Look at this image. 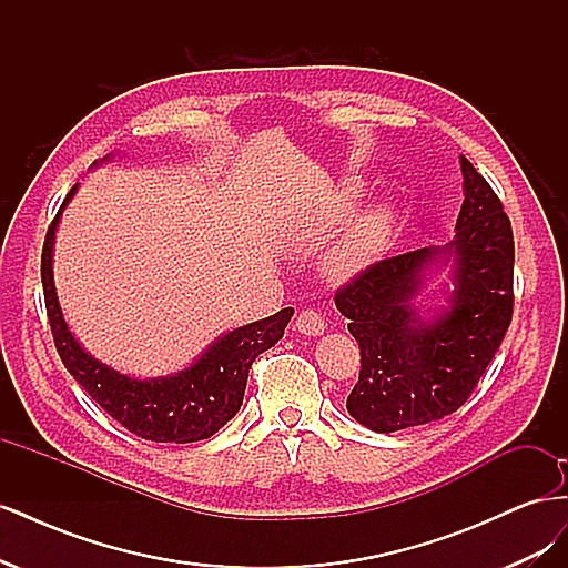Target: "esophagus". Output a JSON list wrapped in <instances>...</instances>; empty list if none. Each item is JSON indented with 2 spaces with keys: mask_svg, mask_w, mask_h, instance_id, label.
I'll return each mask as SVG.
<instances>
[{
  "mask_svg": "<svg viewBox=\"0 0 568 568\" xmlns=\"http://www.w3.org/2000/svg\"><path fill=\"white\" fill-rule=\"evenodd\" d=\"M296 329L305 336H320V334H324L326 324H324V317L317 311L307 307V311H301L296 315Z\"/></svg>",
  "mask_w": 568,
  "mask_h": 568,
  "instance_id": "esophagus-1",
  "label": "esophagus"
}]
</instances>
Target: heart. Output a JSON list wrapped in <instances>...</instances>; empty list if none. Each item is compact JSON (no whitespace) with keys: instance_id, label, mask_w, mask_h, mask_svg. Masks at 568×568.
<instances>
[{"instance_id":"1","label":"heart","mask_w":568,"mask_h":568,"mask_svg":"<svg viewBox=\"0 0 568 568\" xmlns=\"http://www.w3.org/2000/svg\"><path fill=\"white\" fill-rule=\"evenodd\" d=\"M357 199V184L341 186V192L307 220L305 236L315 239V242L332 236L336 230L346 225V220L355 211ZM388 222L390 220L384 209H369L365 213H359L346 227V232L336 239V244L329 248V253L324 255L326 277L334 282H346L363 272L374 261L376 253L382 251L384 239L388 234Z\"/></svg>"}]
</instances>
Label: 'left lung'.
Wrapping results in <instances>:
<instances>
[{"mask_svg":"<svg viewBox=\"0 0 568 568\" xmlns=\"http://www.w3.org/2000/svg\"><path fill=\"white\" fill-rule=\"evenodd\" d=\"M464 203L445 246L386 257L336 291L359 343V379L348 412L390 434L453 415L474 393L514 311V234L486 178L459 159ZM450 264L449 307L426 318L414 298L425 272Z\"/></svg>","mask_w":568,"mask_h":568,"instance_id":"8db88e82","label":"left lung"}]
</instances>
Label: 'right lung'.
Returning <instances> with one entry per match:
<instances>
[{
  "mask_svg": "<svg viewBox=\"0 0 568 568\" xmlns=\"http://www.w3.org/2000/svg\"><path fill=\"white\" fill-rule=\"evenodd\" d=\"M75 192L78 184L61 203L54 222L47 230L42 248L44 305L61 363L88 390L90 398L130 434L156 443H194L211 438L242 407L251 365L257 355L284 336L294 307H284L265 320L236 326L205 348L194 365L178 374L159 376V379H134V376L111 369L84 351L68 329L54 286V270H51L54 236L61 213Z\"/></svg>",
  "mask_w": 568,
  "mask_h": 568,
  "instance_id": "1",
  "label": "right lung"
}]
</instances>
